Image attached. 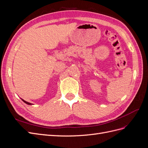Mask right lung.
Returning a JSON list of instances; mask_svg holds the SVG:
<instances>
[{
	"mask_svg": "<svg viewBox=\"0 0 148 148\" xmlns=\"http://www.w3.org/2000/svg\"><path fill=\"white\" fill-rule=\"evenodd\" d=\"M22 101H23L25 103H26V104H28V105H31L32 104H31V103H29V102H26V101H24L23 99H22Z\"/></svg>",
	"mask_w": 148,
	"mask_h": 148,
	"instance_id": "right-lung-1",
	"label": "right lung"
}]
</instances>
